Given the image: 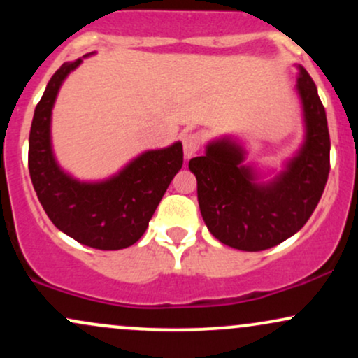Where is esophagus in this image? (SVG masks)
Here are the masks:
<instances>
[{
  "instance_id": "esophagus-1",
  "label": "esophagus",
  "mask_w": 358,
  "mask_h": 358,
  "mask_svg": "<svg viewBox=\"0 0 358 358\" xmlns=\"http://www.w3.org/2000/svg\"><path fill=\"white\" fill-rule=\"evenodd\" d=\"M202 134L200 133H188L183 136V153L185 158H192L199 153L200 146H202Z\"/></svg>"
}]
</instances>
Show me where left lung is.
<instances>
[{"instance_id":"8db88e82","label":"left lung","mask_w":358,"mask_h":358,"mask_svg":"<svg viewBox=\"0 0 358 358\" xmlns=\"http://www.w3.org/2000/svg\"><path fill=\"white\" fill-rule=\"evenodd\" d=\"M306 136L286 170L268 183L244 165V150L219 139L203 156L188 162L196 176V195L208 231L222 244L256 252L281 244L306 224L322 199L330 173V134L313 79L299 65Z\"/></svg>"}]
</instances>
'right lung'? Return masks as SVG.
Instances as JSON below:
<instances>
[{"instance_id":"right-lung-1","label":"right lung","mask_w":358,"mask_h":358,"mask_svg":"<svg viewBox=\"0 0 358 358\" xmlns=\"http://www.w3.org/2000/svg\"><path fill=\"white\" fill-rule=\"evenodd\" d=\"M80 62L62 65L36 104L28 139V170L43 210L59 231L94 249H124L145 234L168 185L183 165V148L178 141L145 151L104 182L85 183L65 173L52 151L50 119L62 82Z\"/></svg>"}]
</instances>
